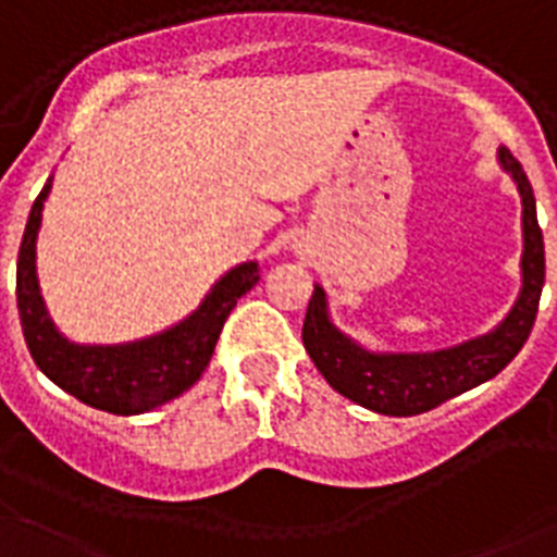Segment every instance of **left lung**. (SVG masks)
I'll list each match as a JSON object with an SVG mask.
<instances>
[{"label":"left lung","instance_id":"obj_1","mask_svg":"<svg viewBox=\"0 0 557 557\" xmlns=\"http://www.w3.org/2000/svg\"><path fill=\"white\" fill-rule=\"evenodd\" d=\"M498 161L516 181L521 207H524V214H521L524 286L512 311L490 334L467 339L453 348L428 350V354H376L336 329L329 317L325 292L314 286V294L308 300L306 322H302V345L317 371L325 376L336 394L376 413L416 416L438 408L442 401L465 394L481 382L493 380L495 373H502L516 359L518 350L524 348L527 336L535 325L541 288H544V235H541L535 195L527 181V172L509 156V149H498Z\"/></svg>","mask_w":557,"mask_h":557}]
</instances>
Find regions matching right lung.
I'll list each match as a JSON object with an SVG mask.
<instances>
[{"instance_id": "right-lung-1", "label": "right lung", "mask_w": 557, "mask_h": 557, "mask_svg": "<svg viewBox=\"0 0 557 557\" xmlns=\"http://www.w3.org/2000/svg\"><path fill=\"white\" fill-rule=\"evenodd\" d=\"M50 181L33 200L16 260V306L33 362L50 382L90 408L115 416L147 413L189 391L207 371L223 322L260 280L257 263L226 271L195 314L147 339L124 345H76L50 322L36 280V235Z\"/></svg>"}]
</instances>
